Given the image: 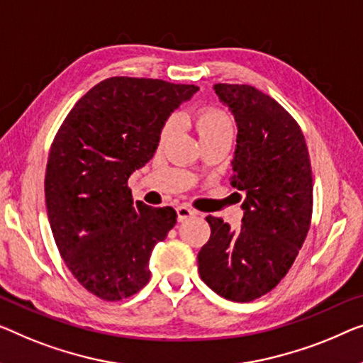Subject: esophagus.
Masks as SVG:
<instances>
[{
    "instance_id": "1",
    "label": "esophagus",
    "mask_w": 363,
    "mask_h": 363,
    "mask_svg": "<svg viewBox=\"0 0 363 363\" xmlns=\"http://www.w3.org/2000/svg\"><path fill=\"white\" fill-rule=\"evenodd\" d=\"M176 212H177V220H179V221L192 218V216L196 215V210L189 208V207H186V205H181V207H177Z\"/></svg>"
}]
</instances>
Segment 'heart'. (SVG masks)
<instances>
[{
	"mask_svg": "<svg viewBox=\"0 0 363 363\" xmlns=\"http://www.w3.org/2000/svg\"><path fill=\"white\" fill-rule=\"evenodd\" d=\"M192 123L196 127L202 142L215 140L220 137H233L235 123L233 118L225 109L218 106H205L199 109L192 117ZM177 128V118L169 117L160 130V143H166Z\"/></svg>",
	"mask_w": 363,
	"mask_h": 363,
	"instance_id": "1",
	"label": "heart"
}]
</instances>
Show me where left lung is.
Returning <instances> with one entry per match:
<instances>
[{
	"mask_svg": "<svg viewBox=\"0 0 363 363\" xmlns=\"http://www.w3.org/2000/svg\"><path fill=\"white\" fill-rule=\"evenodd\" d=\"M233 112L238 145L231 184L246 192L238 230L208 215L210 240L199 252L200 279L231 301H252L282 280L306 240L313 172L298 122L250 84L218 83Z\"/></svg>",
	"mask_w": 363,
	"mask_h": 363,
	"instance_id": "left-lung-1",
	"label": "left lung"
}]
</instances>
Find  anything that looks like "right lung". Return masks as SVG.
Masks as SVG:
<instances>
[{"label": "right lung", "instance_id": "add662e5", "mask_svg": "<svg viewBox=\"0 0 363 363\" xmlns=\"http://www.w3.org/2000/svg\"><path fill=\"white\" fill-rule=\"evenodd\" d=\"M197 89L107 78L74 104L53 138L45 171L53 240L73 277L97 298H128L148 284L151 251L177 213L133 202L128 177L153 158L166 118Z\"/></svg>", "mask_w": 363, "mask_h": 363}]
</instances>
